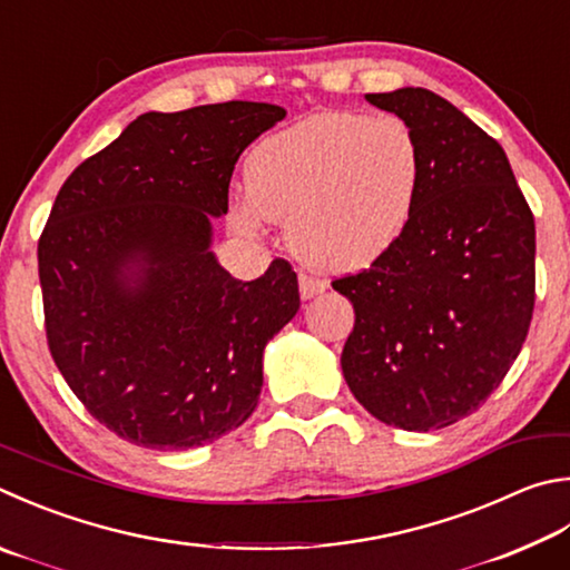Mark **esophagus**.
Masks as SVG:
<instances>
[{
	"mask_svg": "<svg viewBox=\"0 0 570 570\" xmlns=\"http://www.w3.org/2000/svg\"><path fill=\"white\" fill-rule=\"evenodd\" d=\"M298 288H302V296H304V298H314L316 294H324L326 284L321 282V278L302 272V274H298Z\"/></svg>",
	"mask_w": 570,
	"mask_h": 570,
	"instance_id": "1",
	"label": "esophagus"
}]
</instances>
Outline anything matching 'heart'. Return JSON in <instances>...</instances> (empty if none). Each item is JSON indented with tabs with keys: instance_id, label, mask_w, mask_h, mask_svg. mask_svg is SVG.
Returning a JSON list of instances; mask_svg holds the SVG:
<instances>
[{
	"instance_id": "1",
	"label": "heart",
	"mask_w": 570,
	"mask_h": 570,
	"mask_svg": "<svg viewBox=\"0 0 570 570\" xmlns=\"http://www.w3.org/2000/svg\"><path fill=\"white\" fill-rule=\"evenodd\" d=\"M426 154L396 114H314L256 144L234 222L254 232L288 222V242L321 268H361L384 256L416 212Z\"/></svg>"
}]
</instances>
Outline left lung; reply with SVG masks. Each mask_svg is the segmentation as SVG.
Here are the masks:
<instances>
[{
  "label": "left lung",
  "mask_w": 570,
  "mask_h": 570,
  "mask_svg": "<svg viewBox=\"0 0 570 570\" xmlns=\"http://www.w3.org/2000/svg\"><path fill=\"white\" fill-rule=\"evenodd\" d=\"M366 101L406 119L426 154L406 234L331 282L356 321L341 368L371 416L403 431L451 426L499 389L529 334L535 224L501 144L421 87Z\"/></svg>",
  "instance_id": "8db88e82"
}]
</instances>
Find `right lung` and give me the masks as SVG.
Returning <instances> with one entry per match:
<instances>
[{
    "label": "right lung",
    "mask_w": 570,
    "mask_h": 570,
    "mask_svg": "<svg viewBox=\"0 0 570 570\" xmlns=\"http://www.w3.org/2000/svg\"><path fill=\"white\" fill-rule=\"evenodd\" d=\"M286 111L224 101L149 111L61 184L39 236L47 344L119 439L186 451L239 429L262 356L302 306L292 264L239 282L209 252L234 164Z\"/></svg>",
    "instance_id": "obj_1"
}]
</instances>
